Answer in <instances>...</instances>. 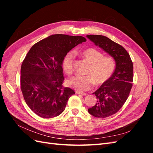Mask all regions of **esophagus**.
Masks as SVG:
<instances>
[{
  "label": "esophagus",
  "instance_id": "esophagus-1",
  "mask_svg": "<svg viewBox=\"0 0 153 153\" xmlns=\"http://www.w3.org/2000/svg\"><path fill=\"white\" fill-rule=\"evenodd\" d=\"M76 94H80L82 96H86L87 94V93H85V92H78V91H76Z\"/></svg>",
  "mask_w": 153,
  "mask_h": 153
}]
</instances>
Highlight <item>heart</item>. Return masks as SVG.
<instances>
[{
	"mask_svg": "<svg viewBox=\"0 0 153 153\" xmlns=\"http://www.w3.org/2000/svg\"><path fill=\"white\" fill-rule=\"evenodd\" d=\"M82 57L90 64L86 76H75L67 80V85L78 91L89 90L94 85H101L107 82L112 76L115 69V62L113 58L104 57L100 51L94 48H87L81 52ZM74 53L69 52L64 55L62 66L68 75L73 73Z\"/></svg>",
	"mask_w": 153,
	"mask_h": 153,
	"instance_id": "heart-1",
	"label": "heart"
}]
</instances>
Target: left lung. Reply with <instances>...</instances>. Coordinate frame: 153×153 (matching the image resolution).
I'll return each mask as SVG.
<instances>
[{"mask_svg": "<svg viewBox=\"0 0 153 153\" xmlns=\"http://www.w3.org/2000/svg\"><path fill=\"white\" fill-rule=\"evenodd\" d=\"M87 37L111 55L116 64L112 76L93 93L97 98L96 105L88 109L94 117L105 118L117 113L128 98L133 85V62L124 48L107 37L101 35Z\"/></svg>", "mask_w": 153, "mask_h": 153, "instance_id": "1", "label": "left lung"}]
</instances>
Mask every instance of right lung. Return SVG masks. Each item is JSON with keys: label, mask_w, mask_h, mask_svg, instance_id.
Here are the masks:
<instances>
[{"label": "right lung", "mask_w": 153, "mask_h": 153, "mask_svg": "<svg viewBox=\"0 0 153 153\" xmlns=\"http://www.w3.org/2000/svg\"><path fill=\"white\" fill-rule=\"evenodd\" d=\"M84 41L80 36L53 34L34 44L27 53L21 66V90L27 105L39 117L58 116L75 94L62 86V62L64 55Z\"/></svg>", "instance_id": "1"}]
</instances>
